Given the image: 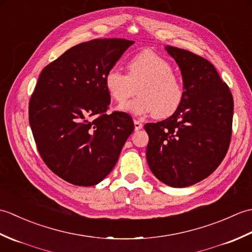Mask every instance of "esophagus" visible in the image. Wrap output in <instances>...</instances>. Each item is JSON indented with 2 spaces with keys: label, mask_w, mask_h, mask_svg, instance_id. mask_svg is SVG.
<instances>
[{
  "label": "esophagus",
  "mask_w": 252,
  "mask_h": 252,
  "mask_svg": "<svg viewBox=\"0 0 252 252\" xmlns=\"http://www.w3.org/2000/svg\"><path fill=\"white\" fill-rule=\"evenodd\" d=\"M134 127H135V131L141 130L143 127V123L138 120H134Z\"/></svg>",
  "instance_id": "obj_1"
}]
</instances>
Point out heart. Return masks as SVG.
<instances>
[{"label":"heart","instance_id":"obj_1","mask_svg":"<svg viewBox=\"0 0 252 252\" xmlns=\"http://www.w3.org/2000/svg\"><path fill=\"white\" fill-rule=\"evenodd\" d=\"M107 93L117 104L122 105L131 96L136 98L120 106L123 111L155 118H167L179 109L184 99V87L173 67L163 57L153 51H143L126 63V74L111 68L105 73Z\"/></svg>","mask_w":252,"mask_h":252}]
</instances>
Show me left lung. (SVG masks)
<instances>
[{
	"mask_svg": "<svg viewBox=\"0 0 252 252\" xmlns=\"http://www.w3.org/2000/svg\"><path fill=\"white\" fill-rule=\"evenodd\" d=\"M178 63L184 99L168 119L146 123V158L156 178L186 187L208 178L225 157L232 137L234 100L215 66L189 51L167 46Z\"/></svg>",
	"mask_w": 252,
	"mask_h": 252,
	"instance_id": "8db88e82",
	"label": "left lung"
}]
</instances>
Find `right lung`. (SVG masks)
Segmentation results:
<instances>
[{"instance_id":"right-lung-1","label":"right lung","mask_w":252,"mask_h":252,"mask_svg":"<svg viewBox=\"0 0 252 252\" xmlns=\"http://www.w3.org/2000/svg\"><path fill=\"white\" fill-rule=\"evenodd\" d=\"M134 42L95 39L44 67L29 101L37 152L56 175L78 186L103 181L134 130L130 115L107 114L105 73Z\"/></svg>"}]
</instances>
